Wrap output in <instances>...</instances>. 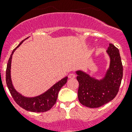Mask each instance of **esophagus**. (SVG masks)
I'll use <instances>...</instances> for the list:
<instances>
[{
  "label": "esophagus",
  "mask_w": 132,
  "mask_h": 132,
  "mask_svg": "<svg viewBox=\"0 0 132 132\" xmlns=\"http://www.w3.org/2000/svg\"><path fill=\"white\" fill-rule=\"evenodd\" d=\"M75 77H76V75L74 73H70L68 75V77L70 78H74Z\"/></svg>",
  "instance_id": "34e87169"
}]
</instances>
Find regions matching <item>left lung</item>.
I'll return each instance as SVG.
<instances>
[{
	"instance_id": "1",
	"label": "left lung",
	"mask_w": 132,
	"mask_h": 132,
	"mask_svg": "<svg viewBox=\"0 0 132 132\" xmlns=\"http://www.w3.org/2000/svg\"><path fill=\"white\" fill-rule=\"evenodd\" d=\"M107 52L110 57V66L103 78L96 79L80 70L76 71L79 83L78 100L87 107H101L112 100L119 91L123 78V65L119 51L110 43Z\"/></svg>"
}]
</instances>
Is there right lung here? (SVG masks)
<instances>
[{
  "mask_svg": "<svg viewBox=\"0 0 132 132\" xmlns=\"http://www.w3.org/2000/svg\"><path fill=\"white\" fill-rule=\"evenodd\" d=\"M27 38H27L24 40L21 41L20 43L12 52L11 55L7 62V68H6V84H7V87L12 97L18 105L28 111L34 112H43L50 110V109L56 103L59 92L61 87L67 82L68 77H64L59 81L46 92L35 97L29 98V97L23 96L16 91V89L13 87L11 78V64L12 55L18 46H20V45L23 42V41H25Z\"/></svg>",
  "mask_w": 132,
  "mask_h": 132,
  "instance_id": "right-lung-1",
  "label": "right lung"
}]
</instances>
